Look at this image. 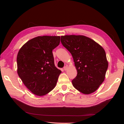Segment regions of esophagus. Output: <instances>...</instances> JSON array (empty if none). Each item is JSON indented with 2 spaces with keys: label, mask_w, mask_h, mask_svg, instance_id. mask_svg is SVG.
I'll use <instances>...</instances> for the list:
<instances>
[{
  "label": "esophagus",
  "mask_w": 124,
  "mask_h": 124,
  "mask_svg": "<svg viewBox=\"0 0 124 124\" xmlns=\"http://www.w3.org/2000/svg\"><path fill=\"white\" fill-rule=\"evenodd\" d=\"M67 69H68V66H66L63 67V70H67Z\"/></svg>",
  "instance_id": "obj_1"
}]
</instances>
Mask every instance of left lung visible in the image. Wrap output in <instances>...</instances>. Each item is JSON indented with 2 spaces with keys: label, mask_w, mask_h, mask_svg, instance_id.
Returning a JSON list of instances; mask_svg holds the SVG:
<instances>
[{
  "label": "left lung",
  "mask_w": 124,
  "mask_h": 124,
  "mask_svg": "<svg viewBox=\"0 0 124 124\" xmlns=\"http://www.w3.org/2000/svg\"><path fill=\"white\" fill-rule=\"evenodd\" d=\"M61 42L72 55L78 72L72 81L74 87L84 94L95 92L104 81L108 67L103 48L82 35L61 36Z\"/></svg>",
  "instance_id": "obj_1"
}]
</instances>
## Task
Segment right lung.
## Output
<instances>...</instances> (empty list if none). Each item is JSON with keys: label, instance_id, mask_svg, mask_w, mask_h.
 Wrapping results in <instances>:
<instances>
[{"label": "right lung", "instance_id": "1", "mask_svg": "<svg viewBox=\"0 0 124 124\" xmlns=\"http://www.w3.org/2000/svg\"><path fill=\"white\" fill-rule=\"evenodd\" d=\"M60 38L37 37L27 41L18 52V75L33 94L43 96L55 87L62 71L55 66L52 51L59 45Z\"/></svg>", "mask_w": 124, "mask_h": 124}]
</instances>
